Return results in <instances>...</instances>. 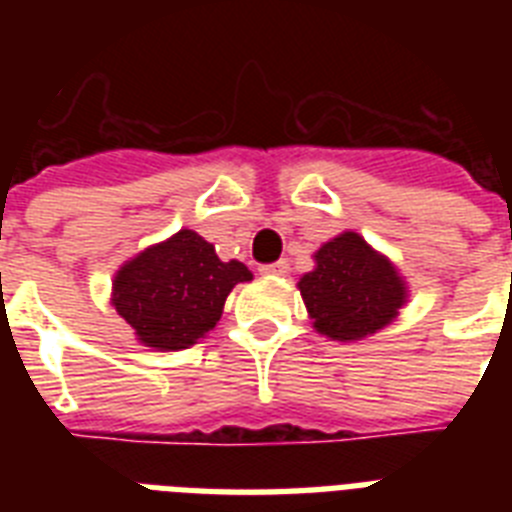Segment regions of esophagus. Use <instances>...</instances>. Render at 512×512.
<instances>
[{
  "mask_svg": "<svg viewBox=\"0 0 512 512\" xmlns=\"http://www.w3.org/2000/svg\"><path fill=\"white\" fill-rule=\"evenodd\" d=\"M260 271L268 273V276H287V273H289V263H287V260H276V263L260 265Z\"/></svg>",
  "mask_w": 512,
  "mask_h": 512,
  "instance_id": "1",
  "label": "esophagus"
}]
</instances>
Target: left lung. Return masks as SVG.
Returning a JSON list of instances; mask_svg holds the SVG:
<instances>
[{
  "label": "left lung",
  "instance_id": "obj_1",
  "mask_svg": "<svg viewBox=\"0 0 512 512\" xmlns=\"http://www.w3.org/2000/svg\"><path fill=\"white\" fill-rule=\"evenodd\" d=\"M313 327L332 340H361L396 319L406 289L396 268L348 231L316 252V271L300 279Z\"/></svg>",
  "mask_w": 512,
  "mask_h": 512
}]
</instances>
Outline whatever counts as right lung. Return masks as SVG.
<instances>
[{"mask_svg":"<svg viewBox=\"0 0 512 512\" xmlns=\"http://www.w3.org/2000/svg\"><path fill=\"white\" fill-rule=\"evenodd\" d=\"M249 279L247 265L223 263L199 233L180 231L116 273L114 305L143 345L180 350L215 329L228 292Z\"/></svg>","mask_w":512,"mask_h":512,"instance_id":"add662e5","label":"right lung"}]
</instances>
